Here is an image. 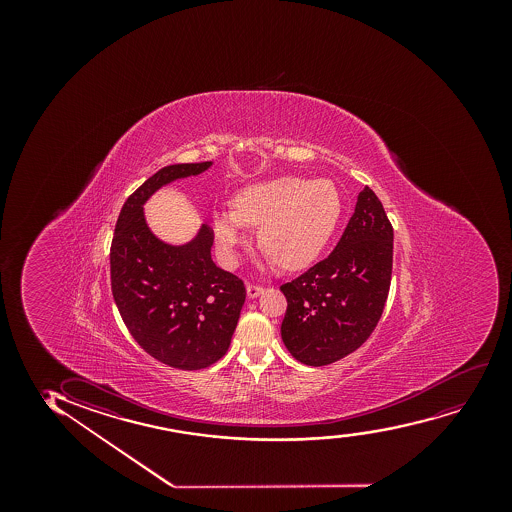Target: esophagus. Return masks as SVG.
I'll use <instances>...</instances> for the list:
<instances>
[{"instance_id": "esophagus-1", "label": "esophagus", "mask_w": 512, "mask_h": 512, "mask_svg": "<svg viewBox=\"0 0 512 512\" xmlns=\"http://www.w3.org/2000/svg\"><path fill=\"white\" fill-rule=\"evenodd\" d=\"M263 290H265L263 285H256V283H249V285H247V295H249L251 299H254V297H258V295L263 294Z\"/></svg>"}]
</instances>
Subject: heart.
Here are the masks:
<instances>
[{
	"instance_id": "b5f03b06",
	"label": "heart",
	"mask_w": 512,
	"mask_h": 512,
	"mask_svg": "<svg viewBox=\"0 0 512 512\" xmlns=\"http://www.w3.org/2000/svg\"><path fill=\"white\" fill-rule=\"evenodd\" d=\"M343 201L328 179L280 176L249 184L235 194L234 210L212 213L222 258L237 259L247 227H259V244L285 270L311 265L340 222Z\"/></svg>"
}]
</instances>
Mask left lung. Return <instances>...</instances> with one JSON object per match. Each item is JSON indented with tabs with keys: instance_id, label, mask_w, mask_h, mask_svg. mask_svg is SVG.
I'll return each instance as SVG.
<instances>
[{
	"instance_id": "8db88e82",
	"label": "left lung",
	"mask_w": 512,
	"mask_h": 512,
	"mask_svg": "<svg viewBox=\"0 0 512 512\" xmlns=\"http://www.w3.org/2000/svg\"><path fill=\"white\" fill-rule=\"evenodd\" d=\"M393 225L371 188L360 191L333 253L283 283L282 340L302 364H333L362 347L388 300Z\"/></svg>"
}]
</instances>
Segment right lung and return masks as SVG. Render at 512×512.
I'll use <instances>...</instances> for the list:
<instances>
[{
    "mask_svg": "<svg viewBox=\"0 0 512 512\" xmlns=\"http://www.w3.org/2000/svg\"><path fill=\"white\" fill-rule=\"evenodd\" d=\"M212 162L167 165L148 177L119 213L111 244L114 302L148 355L181 371H200L229 350L246 287L212 259L213 230L171 246L148 229L143 205L157 189L196 176Z\"/></svg>",
    "mask_w": 512,
    "mask_h": 512,
    "instance_id": "1",
    "label": "right lung"
}]
</instances>
